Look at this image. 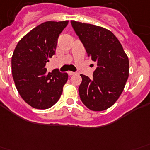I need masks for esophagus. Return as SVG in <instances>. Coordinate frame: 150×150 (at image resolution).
Listing matches in <instances>:
<instances>
[{"label":"esophagus","instance_id":"34e87169","mask_svg":"<svg viewBox=\"0 0 150 150\" xmlns=\"http://www.w3.org/2000/svg\"><path fill=\"white\" fill-rule=\"evenodd\" d=\"M67 74H68V75H70V76H71V75H74L75 74V72L73 71H68L67 72Z\"/></svg>","mask_w":150,"mask_h":150}]
</instances>
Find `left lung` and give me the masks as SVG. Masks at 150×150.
<instances>
[{
  "label": "left lung",
  "instance_id": "1",
  "mask_svg": "<svg viewBox=\"0 0 150 150\" xmlns=\"http://www.w3.org/2000/svg\"><path fill=\"white\" fill-rule=\"evenodd\" d=\"M71 25L90 58L97 63L93 79L80 75L79 96L94 111L112 106L120 97L129 77V59L114 33L105 28L71 21Z\"/></svg>",
  "mask_w": 150,
  "mask_h": 150
}]
</instances>
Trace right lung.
<instances>
[{"label": "right lung", "instance_id": "right-lung-1", "mask_svg": "<svg viewBox=\"0 0 150 150\" xmlns=\"http://www.w3.org/2000/svg\"><path fill=\"white\" fill-rule=\"evenodd\" d=\"M68 21H47L31 30L19 41L12 56V74L24 102L35 109L52 107L59 99L67 73L44 67L55 55L59 34Z\"/></svg>", "mask_w": 150, "mask_h": 150}]
</instances>
